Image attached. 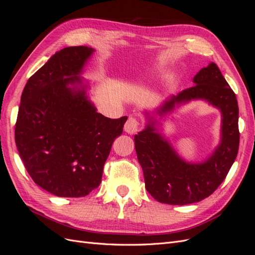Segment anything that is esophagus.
I'll return each mask as SVG.
<instances>
[{
    "label": "esophagus",
    "instance_id": "obj_1",
    "mask_svg": "<svg viewBox=\"0 0 255 255\" xmlns=\"http://www.w3.org/2000/svg\"><path fill=\"white\" fill-rule=\"evenodd\" d=\"M138 128H139V122H138V120L136 118H133L130 117L128 119V121L126 122L125 125V130L127 133L133 135L135 133H137Z\"/></svg>",
    "mask_w": 255,
    "mask_h": 255
}]
</instances>
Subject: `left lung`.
<instances>
[{"instance_id":"left-lung-1","label":"left lung","mask_w":255,"mask_h":255,"mask_svg":"<svg viewBox=\"0 0 255 255\" xmlns=\"http://www.w3.org/2000/svg\"><path fill=\"white\" fill-rule=\"evenodd\" d=\"M194 83L195 86L165 101L157 114L164 116L175 105L197 99H203L219 109L222 115L221 141L210 157L203 163H186L156 132L153 121H149L145 128L134 137L145 188L160 203L185 205L211 196L226 179L237 156L238 104L234 91L214 63L202 68Z\"/></svg>"}]
</instances>
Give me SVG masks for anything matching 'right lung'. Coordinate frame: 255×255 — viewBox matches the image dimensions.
Wrapping results in <instances>:
<instances>
[{
  "instance_id": "1",
  "label": "right lung",
  "mask_w": 255,
  "mask_h": 255,
  "mask_svg": "<svg viewBox=\"0 0 255 255\" xmlns=\"http://www.w3.org/2000/svg\"><path fill=\"white\" fill-rule=\"evenodd\" d=\"M94 51L80 45L55 53L21 96L14 128L19 155L38 186L57 197H85L99 186L128 119L97 113L86 96L79 75Z\"/></svg>"
}]
</instances>
